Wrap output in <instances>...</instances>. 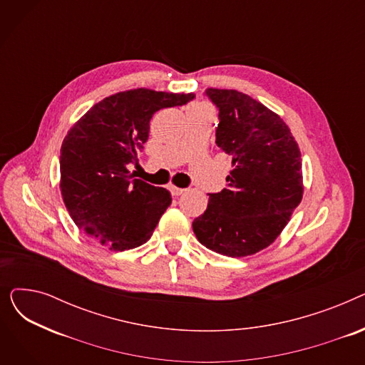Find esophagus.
Listing matches in <instances>:
<instances>
[{
  "mask_svg": "<svg viewBox=\"0 0 365 365\" xmlns=\"http://www.w3.org/2000/svg\"><path fill=\"white\" fill-rule=\"evenodd\" d=\"M170 189V192H171V195H175V197H178V195H182L186 189H183V187H178V186H170L168 187Z\"/></svg>",
  "mask_w": 365,
  "mask_h": 365,
  "instance_id": "34e87169",
  "label": "esophagus"
}]
</instances>
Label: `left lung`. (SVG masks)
<instances>
[{
  "label": "left lung",
  "mask_w": 365,
  "mask_h": 365,
  "mask_svg": "<svg viewBox=\"0 0 365 365\" xmlns=\"http://www.w3.org/2000/svg\"><path fill=\"white\" fill-rule=\"evenodd\" d=\"M219 109L216 143L232 155L227 187L208 194L204 215L192 222L198 241L229 257L271 245L303 197L297 142L279 115L237 90L207 88Z\"/></svg>",
  "instance_id": "1"
}]
</instances>
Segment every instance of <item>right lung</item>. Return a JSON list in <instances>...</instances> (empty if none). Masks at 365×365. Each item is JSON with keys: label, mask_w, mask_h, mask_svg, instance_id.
Instances as JSON below:
<instances>
[{"label": "right lung", "mask_w": 365, "mask_h": 365, "mask_svg": "<svg viewBox=\"0 0 365 365\" xmlns=\"http://www.w3.org/2000/svg\"><path fill=\"white\" fill-rule=\"evenodd\" d=\"M194 93L134 88L96 103L68 131L61 148V190L84 234L124 252L145 244L171 204L167 189L134 179L152 115L186 105Z\"/></svg>", "instance_id": "1"}]
</instances>
